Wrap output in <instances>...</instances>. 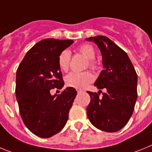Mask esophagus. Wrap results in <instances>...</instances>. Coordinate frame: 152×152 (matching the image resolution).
I'll return each mask as SVG.
<instances>
[{
  "label": "esophagus",
  "instance_id": "obj_1",
  "mask_svg": "<svg viewBox=\"0 0 152 152\" xmlns=\"http://www.w3.org/2000/svg\"><path fill=\"white\" fill-rule=\"evenodd\" d=\"M83 92V90H81V89H77V92L78 93H80V92Z\"/></svg>",
  "mask_w": 152,
  "mask_h": 152
}]
</instances>
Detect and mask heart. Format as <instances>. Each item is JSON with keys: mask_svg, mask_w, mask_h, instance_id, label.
<instances>
[{"mask_svg": "<svg viewBox=\"0 0 152 152\" xmlns=\"http://www.w3.org/2000/svg\"><path fill=\"white\" fill-rule=\"evenodd\" d=\"M78 52L88 59L87 66L93 69L98 68V64L95 60L96 51L94 47L90 44H83L78 47ZM71 60V52L69 50H63L58 56V64L62 70L66 72L69 69ZM94 80V76L89 71L82 72H70L66 77V83L68 86L75 89H83Z\"/></svg>", "mask_w": 152, "mask_h": 152, "instance_id": "obj_1", "label": "heart"}]
</instances>
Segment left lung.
<instances>
[{
  "label": "left lung",
  "instance_id": "1",
  "mask_svg": "<svg viewBox=\"0 0 152 152\" xmlns=\"http://www.w3.org/2000/svg\"><path fill=\"white\" fill-rule=\"evenodd\" d=\"M86 40L99 47L104 67L94 83L99 92L87 91L90 96L87 117L98 129L115 132L127 124L134 111L138 96L136 71L127 53L107 37L96 36ZM102 88L106 92L101 97Z\"/></svg>",
  "mask_w": 152,
  "mask_h": 152
}]
</instances>
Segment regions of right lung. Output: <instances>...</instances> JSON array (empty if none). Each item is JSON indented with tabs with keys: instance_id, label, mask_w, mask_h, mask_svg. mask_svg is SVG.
<instances>
[{
	"instance_id": "right-lung-1",
	"label": "right lung",
	"mask_w": 152,
	"mask_h": 152,
	"mask_svg": "<svg viewBox=\"0 0 152 152\" xmlns=\"http://www.w3.org/2000/svg\"><path fill=\"white\" fill-rule=\"evenodd\" d=\"M73 43L71 39H45L27 53L16 76V97L24 125L40 138H50L65 126L77 94L67 87L59 95L51 89L64 86L58 56Z\"/></svg>"
}]
</instances>
